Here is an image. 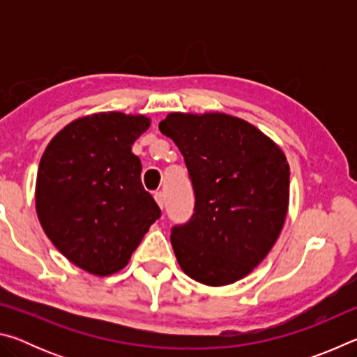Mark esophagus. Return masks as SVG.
Listing matches in <instances>:
<instances>
[{
    "label": "esophagus",
    "instance_id": "1",
    "mask_svg": "<svg viewBox=\"0 0 357 357\" xmlns=\"http://www.w3.org/2000/svg\"><path fill=\"white\" fill-rule=\"evenodd\" d=\"M154 200H155L157 204H159L160 209H164V203H165L164 193H162V192H154Z\"/></svg>",
    "mask_w": 357,
    "mask_h": 357
}]
</instances>
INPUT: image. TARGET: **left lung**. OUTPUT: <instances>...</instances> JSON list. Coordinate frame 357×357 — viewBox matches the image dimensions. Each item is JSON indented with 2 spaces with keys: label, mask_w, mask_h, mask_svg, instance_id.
Masks as SVG:
<instances>
[{
  "label": "left lung",
  "mask_w": 357,
  "mask_h": 357,
  "mask_svg": "<svg viewBox=\"0 0 357 357\" xmlns=\"http://www.w3.org/2000/svg\"><path fill=\"white\" fill-rule=\"evenodd\" d=\"M184 155L195 214L174 227L181 269L208 287L244 279L279 239L289 204V165L273 138L220 112L168 113L159 123Z\"/></svg>",
  "instance_id": "1"
}]
</instances>
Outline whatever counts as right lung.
<instances>
[{
	"instance_id": "add662e5",
	"label": "right lung",
	"mask_w": 357,
	"mask_h": 357,
	"mask_svg": "<svg viewBox=\"0 0 357 357\" xmlns=\"http://www.w3.org/2000/svg\"><path fill=\"white\" fill-rule=\"evenodd\" d=\"M149 126L146 114H88L59 130L40 157L34 197L42 229L70 263L93 275L124 269L160 217L132 153Z\"/></svg>"
}]
</instances>
